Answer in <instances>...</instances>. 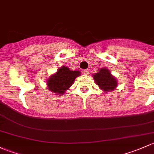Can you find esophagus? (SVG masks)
I'll list each match as a JSON object with an SVG mask.
<instances>
[{"mask_svg":"<svg viewBox=\"0 0 154 154\" xmlns=\"http://www.w3.org/2000/svg\"><path fill=\"white\" fill-rule=\"evenodd\" d=\"M83 72L85 75H89V71L88 70V69H85V70H83Z\"/></svg>","mask_w":154,"mask_h":154,"instance_id":"esophagus-1","label":"esophagus"}]
</instances>
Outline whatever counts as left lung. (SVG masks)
<instances>
[{
	"label": "left lung",
	"mask_w": 154,
	"mask_h": 154,
	"mask_svg": "<svg viewBox=\"0 0 154 154\" xmlns=\"http://www.w3.org/2000/svg\"><path fill=\"white\" fill-rule=\"evenodd\" d=\"M93 77L96 85L104 91V93L112 91L118 85L116 78L112 76L109 69L106 68H101L99 69V72L93 74Z\"/></svg>",
	"instance_id": "8db88e82"
}]
</instances>
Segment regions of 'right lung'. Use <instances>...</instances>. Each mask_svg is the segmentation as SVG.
<instances>
[{"mask_svg": "<svg viewBox=\"0 0 154 154\" xmlns=\"http://www.w3.org/2000/svg\"><path fill=\"white\" fill-rule=\"evenodd\" d=\"M80 75V71L70 70L67 66H62L47 79V88L53 93L62 95L72 86L75 78Z\"/></svg>", "mask_w": 154, "mask_h": 154, "instance_id": "right-lung-1", "label": "right lung"}]
</instances>
